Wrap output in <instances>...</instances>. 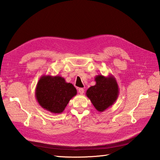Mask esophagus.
I'll return each mask as SVG.
<instances>
[{"instance_id":"obj_1","label":"esophagus","mask_w":160,"mask_h":160,"mask_svg":"<svg viewBox=\"0 0 160 160\" xmlns=\"http://www.w3.org/2000/svg\"><path fill=\"white\" fill-rule=\"evenodd\" d=\"M78 92H79L80 94H82L84 93V89L79 88L78 89Z\"/></svg>"}]
</instances>
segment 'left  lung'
I'll return each instance as SVG.
<instances>
[{
  "mask_svg": "<svg viewBox=\"0 0 160 160\" xmlns=\"http://www.w3.org/2000/svg\"><path fill=\"white\" fill-rule=\"evenodd\" d=\"M95 85L91 86L86 92L94 108L99 112L112 107L117 99L119 88L116 78L112 75L105 77L98 75L94 78Z\"/></svg>",
  "mask_w": 160,
  "mask_h": 160,
  "instance_id": "left-lung-1",
  "label": "left lung"
}]
</instances>
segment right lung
Segmentation results:
<instances>
[{
  "mask_svg": "<svg viewBox=\"0 0 160 160\" xmlns=\"http://www.w3.org/2000/svg\"><path fill=\"white\" fill-rule=\"evenodd\" d=\"M77 90L71 83H68L58 75H42L37 82L35 97L43 109L53 113H61Z\"/></svg>",
  "mask_w": 160,
  "mask_h": 160,
  "instance_id": "1",
  "label": "right lung"
}]
</instances>
